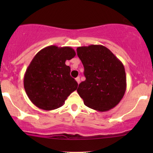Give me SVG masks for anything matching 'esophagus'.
Segmentation results:
<instances>
[{"mask_svg":"<svg viewBox=\"0 0 153 153\" xmlns=\"http://www.w3.org/2000/svg\"><path fill=\"white\" fill-rule=\"evenodd\" d=\"M76 82L78 83V84H79V83H80V78H79V77H76Z\"/></svg>","mask_w":153,"mask_h":153,"instance_id":"esophagus-1","label":"esophagus"}]
</instances>
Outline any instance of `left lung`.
I'll return each instance as SVG.
<instances>
[{
	"label": "left lung",
	"mask_w": 153,
	"mask_h": 153,
	"mask_svg": "<svg viewBox=\"0 0 153 153\" xmlns=\"http://www.w3.org/2000/svg\"><path fill=\"white\" fill-rule=\"evenodd\" d=\"M77 55L84 67L85 80L77 93L88 107L107 111L122 100L126 91V74L122 62L106 47H79Z\"/></svg>",
	"instance_id": "8db88e82"
}]
</instances>
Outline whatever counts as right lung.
<instances>
[{"label": "right lung", "mask_w": 153, "mask_h": 153, "mask_svg": "<svg viewBox=\"0 0 153 153\" xmlns=\"http://www.w3.org/2000/svg\"><path fill=\"white\" fill-rule=\"evenodd\" d=\"M76 56L70 47L51 45L40 50L33 58L24 74L25 91L32 103L46 111L62 106L78 83L70 76L67 60Z\"/></svg>", "instance_id": "add662e5"}]
</instances>
